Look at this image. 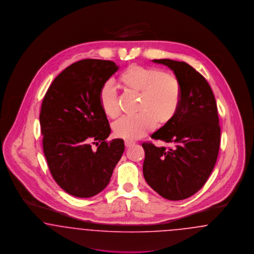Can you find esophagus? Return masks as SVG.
Instances as JSON below:
<instances>
[{
  "instance_id": "esophagus-1",
  "label": "esophagus",
  "mask_w": 254,
  "mask_h": 254,
  "mask_svg": "<svg viewBox=\"0 0 254 254\" xmlns=\"http://www.w3.org/2000/svg\"><path fill=\"white\" fill-rule=\"evenodd\" d=\"M135 143L132 142V141H128V140H127V141H125V145L127 147H130V146H132Z\"/></svg>"
}]
</instances>
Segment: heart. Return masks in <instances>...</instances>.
<instances>
[{"instance_id":"b5f03b06","label":"heart","mask_w":254,"mask_h":254,"mask_svg":"<svg viewBox=\"0 0 254 254\" xmlns=\"http://www.w3.org/2000/svg\"><path fill=\"white\" fill-rule=\"evenodd\" d=\"M124 86L140 93L139 111L122 117L113 125L114 133L126 140H137L154 129L156 124L170 121L176 114L181 98V87L174 74L141 64L129 65L120 76ZM101 107L107 116L119 115L118 94L114 83L107 81L100 90Z\"/></svg>"}]
</instances>
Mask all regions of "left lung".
<instances>
[{
    "label": "left lung",
    "mask_w": 254,
    "mask_h": 254,
    "mask_svg": "<svg viewBox=\"0 0 254 254\" xmlns=\"http://www.w3.org/2000/svg\"><path fill=\"white\" fill-rule=\"evenodd\" d=\"M170 68L181 87L179 108L151 138L173 144V148L144 143L143 174L162 197L179 201L205 185L217 160L220 127L213 92L205 78L185 62L152 60Z\"/></svg>",
    "instance_id": "left-lung-1"
}]
</instances>
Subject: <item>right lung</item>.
<instances>
[{"instance_id":"1","label":"right lung","mask_w":254,"mask_h":254,"mask_svg":"<svg viewBox=\"0 0 254 254\" xmlns=\"http://www.w3.org/2000/svg\"><path fill=\"white\" fill-rule=\"evenodd\" d=\"M118 69L111 61L76 62L54 79L43 100L40 125L49 170L75 197L101 192L125 150L123 139L106 141L111 130L100 103L101 87Z\"/></svg>"}]
</instances>
